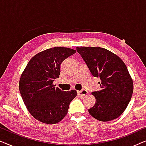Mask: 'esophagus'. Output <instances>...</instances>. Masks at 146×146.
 Listing matches in <instances>:
<instances>
[{"label":"esophagus","instance_id":"esophagus-1","mask_svg":"<svg viewBox=\"0 0 146 146\" xmlns=\"http://www.w3.org/2000/svg\"><path fill=\"white\" fill-rule=\"evenodd\" d=\"M78 95L81 96H84L87 95L88 94V91L86 90H82L81 91H78Z\"/></svg>","mask_w":146,"mask_h":146}]
</instances>
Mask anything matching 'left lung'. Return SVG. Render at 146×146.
Returning <instances> with one entry per match:
<instances>
[{
  "mask_svg": "<svg viewBox=\"0 0 146 146\" xmlns=\"http://www.w3.org/2000/svg\"><path fill=\"white\" fill-rule=\"evenodd\" d=\"M76 50L94 77L100 78L101 90L92 94L96 104L88 110L101 121L118 117L126 108L133 90V80L120 58L100 47L78 46Z\"/></svg>",
  "mask_w": 146,
  "mask_h": 146,
  "instance_id": "obj_1",
  "label": "left lung"
}]
</instances>
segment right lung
Masks as SVG:
<instances>
[{
	"instance_id": "1",
	"label": "right lung",
	"mask_w": 146,
	"mask_h": 146,
	"mask_svg": "<svg viewBox=\"0 0 146 146\" xmlns=\"http://www.w3.org/2000/svg\"><path fill=\"white\" fill-rule=\"evenodd\" d=\"M75 52V50L65 47L45 50L34 56L22 73L20 92L27 110L37 120L55 124L67 114L77 92L61 90L53 82L59 78L61 63Z\"/></svg>"
}]
</instances>
